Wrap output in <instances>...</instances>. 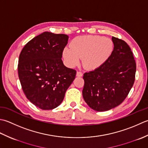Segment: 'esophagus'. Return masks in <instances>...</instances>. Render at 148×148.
Listing matches in <instances>:
<instances>
[{
	"label": "esophagus",
	"mask_w": 148,
	"mask_h": 148,
	"mask_svg": "<svg viewBox=\"0 0 148 148\" xmlns=\"http://www.w3.org/2000/svg\"><path fill=\"white\" fill-rule=\"evenodd\" d=\"M83 75V73L81 71H77V77H82Z\"/></svg>",
	"instance_id": "esophagus-1"
}]
</instances>
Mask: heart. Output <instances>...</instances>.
Listing matches in <instances>:
<instances>
[{"label": "heart", "instance_id": "heart-1", "mask_svg": "<svg viewBox=\"0 0 148 148\" xmlns=\"http://www.w3.org/2000/svg\"><path fill=\"white\" fill-rule=\"evenodd\" d=\"M114 45L110 39L99 36H82L74 38L71 47L63 50L62 56L68 66H77L83 58L84 67L95 70L106 62L112 55Z\"/></svg>", "mask_w": 148, "mask_h": 148}]
</instances>
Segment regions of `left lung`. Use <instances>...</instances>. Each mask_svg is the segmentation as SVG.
<instances>
[{"instance_id": "8db88e82", "label": "left lung", "mask_w": 148, "mask_h": 148, "mask_svg": "<svg viewBox=\"0 0 148 148\" xmlns=\"http://www.w3.org/2000/svg\"><path fill=\"white\" fill-rule=\"evenodd\" d=\"M114 50L103 64L84 74L82 95L92 109L103 112L118 106L133 86L136 62L128 45L112 36Z\"/></svg>"}]
</instances>
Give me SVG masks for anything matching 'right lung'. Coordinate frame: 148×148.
<instances>
[{
  "instance_id": "right-lung-1",
  "label": "right lung",
  "mask_w": 148,
  "mask_h": 148,
  "mask_svg": "<svg viewBox=\"0 0 148 148\" xmlns=\"http://www.w3.org/2000/svg\"><path fill=\"white\" fill-rule=\"evenodd\" d=\"M68 36L45 32L29 41L19 56L18 72L23 91L35 106L43 110L58 107L77 71L62 61Z\"/></svg>"
}]
</instances>
